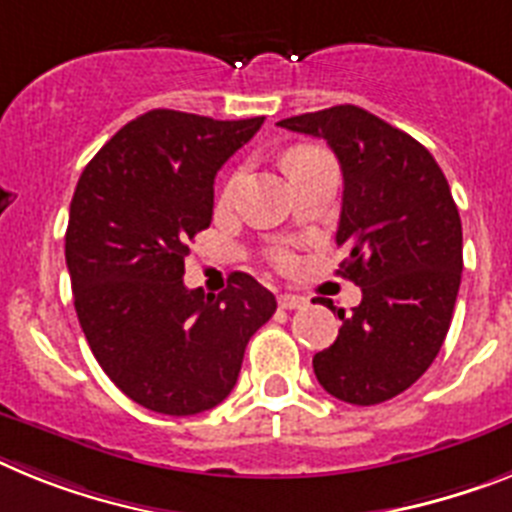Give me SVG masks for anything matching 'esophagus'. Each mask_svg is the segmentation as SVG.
<instances>
[{"mask_svg":"<svg viewBox=\"0 0 512 512\" xmlns=\"http://www.w3.org/2000/svg\"><path fill=\"white\" fill-rule=\"evenodd\" d=\"M278 307L281 309H304L307 307V299H304V296H294V294H281L278 296Z\"/></svg>","mask_w":512,"mask_h":512,"instance_id":"esophagus-1","label":"esophagus"}]
</instances>
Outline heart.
<instances>
[{
    "label": "heart",
    "instance_id": "obj_1",
    "mask_svg": "<svg viewBox=\"0 0 512 512\" xmlns=\"http://www.w3.org/2000/svg\"><path fill=\"white\" fill-rule=\"evenodd\" d=\"M320 156H325V153L317 148H296V150H291L289 158H286V166H289V171H294V169H299V166H304V163L315 161V158H320ZM242 179H244V171H234V174L229 176V182H226V187H223V197H226V200H229V197H234V192L239 190ZM270 263L276 265L278 270H289V268H294L296 257L291 255L286 247H273L270 249Z\"/></svg>",
    "mask_w": 512,
    "mask_h": 512
}]
</instances>
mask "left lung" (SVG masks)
I'll return each instance as SVG.
<instances>
[{
	"label": "left lung",
	"mask_w": 512,
	"mask_h": 512,
	"mask_svg": "<svg viewBox=\"0 0 512 512\" xmlns=\"http://www.w3.org/2000/svg\"><path fill=\"white\" fill-rule=\"evenodd\" d=\"M278 124L336 153L338 273L362 286V304L351 315L338 309V338L312 359L317 382L354 406L390 401L435 362L453 320L463 231L448 179L422 143L351 103Z\"/></svg>",
	"instance_id": "obj_1"
}]
</instances>
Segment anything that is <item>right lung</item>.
Instances as JSON below:
<instances>
[{"mask_svg": "<svg viewBox=\"0 0 512 512\" xmlns=\"http://www.w3.org/2000/svg\"><path fill=\"white\" fill-rule=\"evenodd\" d=\"M263 122L153 109L98 150L72 195L64 257L80 328L109 380L156 414L218 406L276 312L247 273L208 296L182 281L187 244L213 218L218 169Z\"/></svg>", "mask_w": 512, "mask_h": 512, "instance_id": "right-lung-1", "label": "right lung"}]
</instances>
